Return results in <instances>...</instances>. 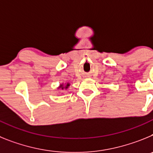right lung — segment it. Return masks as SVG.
<instances>
[{
	"instance_id": "obj_1",
	"label": "right lung",
	"mask_w": 153,
	"mask_h": 153,
	"mask_svg": "<svg viewBox=\"0 0 153 153\" xmlns=\"http://www.w3.org/2000/svg\"><path fill=\"white\" fill-rule=\"evenodd\" d=\"M70 83H65V84H63V83H62V84L60 85V86L58 87V89H60V90H67V89H68V87L70 86Z\"/></svg>"
}]
</instances>
